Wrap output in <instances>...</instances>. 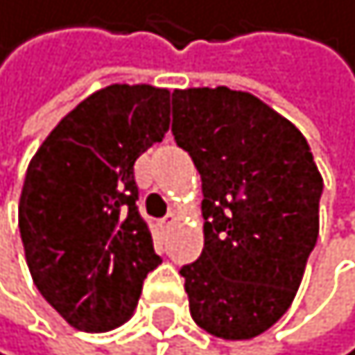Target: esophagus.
I'll return each instance as SVG.
<instances>
[{"label":"esophagus","mask_w":355,"mask_h":355,"mask_svg":"<svg viewBox=\"0 0 355 355\" xmlns=\"http://www.w3.org/2000/svg\"><path fill=\"white\" fill-rule=\"evenodd\" d=\"M176 221H179V217H176L174 212H170V214H167V217L163 219V226H165V228H172Z\"/></svg>","instance_id":"obj_1"}]
</instances>
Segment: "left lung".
<instances>
[{"label":"left lung","instance_id":"1","mask_svg":"<svg viewBox=\"0 0 355 355\" xmlns=\"http://www.w3.org/2000/svg\"><path fill=\"white\" fill-rule=\"evenodd\" d=\"M172 134L203 190V252L181 268L192 320L217 338L250 340L297 293L322 176L300 129L246 91L176 89Z\"/></svg>","mask_w":355,"mask_h":355}]
</instances>
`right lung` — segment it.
<instances>
[{
    "instance_id": "add662e5",
    "label": "right lung",
    "mask_w": 355,
    "mask_h": 355,
    "mask_svg": "<svg viewBox=\"0 0 355 355\" xmlns=\"http://www.w3.org/2000/svg\"><path fill=\"white\" fill-rule=\"evenodd\" d=\"M167 129L170 91L112 85L62 118L28 163L19 196L26 264L78 331L125 324L161 264L136 208L134 163Z\"/></svg>"
}]
</instances>
